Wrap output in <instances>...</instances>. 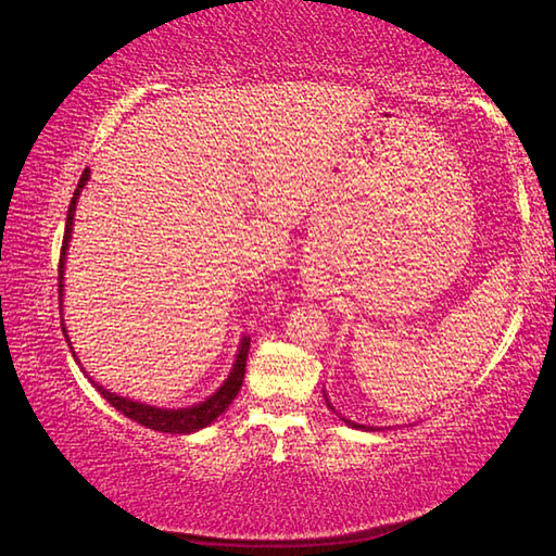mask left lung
<instances>
[{"label":"left lung","mask_w":556,"mask_h":556,"mask_svg":"<svg viewBox=\"0 0 556 556\" xmlns=\"http://www.w3.org/2000/svg\"><path fill=\"white\" fill-rule=\"evenodd\" d=\"M330 409H332V406H330ZM344 424H350V421H344ZM352 426H356V424H352ZM356 428H364V426H356Z\"/></svg>","instance_id":"1"}]
</instances>
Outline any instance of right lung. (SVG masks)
Listing matches in <instances>:
<instances>
[{
    "mask_svg": "<svg viewBox=\"0 0 556 556\" xmlns=\"http://www.w3.org/2000/svg\"><path fill=\"white\" fill-rule=\"evenodd\" d=\"M90 178V170L85 168L83 176L78 180V188L76 192H73V200L68 204V216H66V230H64V242H61V256H59V300L61 294H64V258H66V250H68V240H71V228H73V212H76V202H78V194L83 190V185L88 182ZM66 332V330H64ZM247 352H250V336H244L242 342H240V354L236 359V366H232V371L228 376V380L224 382V386L218 388V392H214L212 397H208L206 402L202 404H194L190 406V409H156V406H147V404H138V402H130L126 397H118V394L109 392L104 388L97 386V382H92V386L100 390L102 397L111 404L116 406V409L123 414L132 418V421L142 424L144 428H152V430H159V433H194V430H200L204 426H208L212 421H216V418L224 414L228 406L232 404V400H236V394L240 392L242 388V378H244V364H247Z\"/></svg>",
    "mask_w": 556,
    "mask_h": 556,
    "instance_id": "1",
    "label": "right lung"
}]
</instances>
